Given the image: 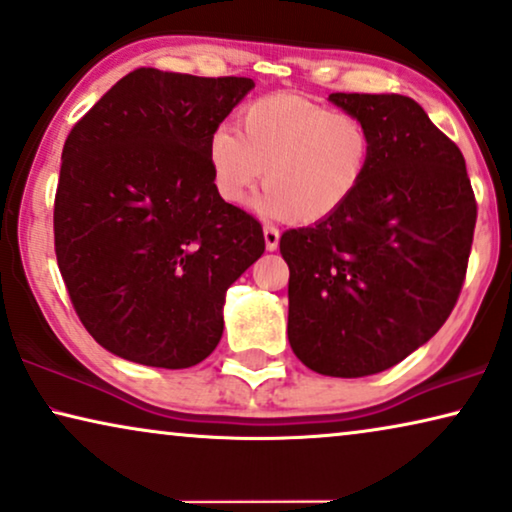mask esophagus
Listing matches in <instances>:
<instances>
[{"label": "esophagus", "instance_id": "esophagus-1", "mask_svg": "<svg viewBox=\"0 0 512 512\" xmlns=\"http://www.w3.org/2000/svg\"><path fill=\"white\" fill-rule=\"evenodd\" d=\"M263 237H265V249H268V251H275L279 247V228L265 226Z\"/></svg>", "mask_w": 512, "mask_h": 512}]
</instances>
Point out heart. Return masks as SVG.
Masks as SVG:
<instances>
[{"mask_svg":"<svg viewBox=\"0 0 512 512\" xmlns=\"http://www.w3.org/2000/svg\"><path fill=\"white\" fill-rule=\"evenodd\" d=\"M237 123L240 132L219 125L207 144L214 188L230 205L242 202L263 174L268 191L256 202L263 214L324 221L354 198L373 163V132L359 116L303 97H258Z\"/></svg>","mask_w":512,"mask_h":512,"instance_id":"1","label":"heart"}]
</instances>
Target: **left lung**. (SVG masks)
<instances>
[{
  "instance_id": "1",
  "label": "left lung",
  "mask_w": 512,
  "mask_h": 512,
  "mask_svg": "<svg viewBox=\"0 0 512 512\" xmlns=\"http://www.w3.org/2000/svg\"><path fill=\"white\" fill-rule=\"evenodd\" d=\"M373 132L354 198L286 230L289 342L331 377L382 373L429 342L457 305L478 205L459 146L405 95L331 93Z\"/></svg>"
}]
</instances>
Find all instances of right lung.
<instances>
[{
  "mask_svg": "<svg viewBox=\"0 0 512 512\" xmlns=\"http://www.w3.org/2000/svg\"><path fill=\"white\" fill-rule=\"evenodd\" d=\"M251 88L142 67L67 135L55 256L81 324L111 354L179 370L219 345L228 286L265 240L219 198L207 144Z\"/></svg>",
  "mask_w": 512,
  "mask_h": 512,
  "instance_id": "obj_1",
  "label": "right lung"
}]
</instances>
